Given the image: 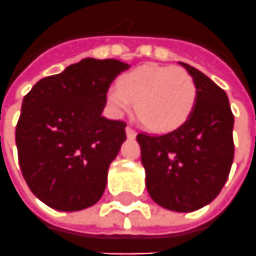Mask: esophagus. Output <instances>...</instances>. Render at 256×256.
Returning <instances> with one entry per match:
<instances>
[{
    "mask_svg": "<svg viewBox=\"0 0 256 256\" xmlns=\"http://www.w3.org/2000/svg\"><path fill=\"white\" fill-rule=\"evenodd\" d=\"M125 132H126V136H128L130 139L135 138V136H136V132H135V130H134L132 126H130V125L125 128Z\"/></svg>",
    "mask_w": 256,
    "mask_h": 256,
    "instance_id": "obj_1",
    "label": "esophagus"
}]
</instances>
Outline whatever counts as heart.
Returning <instances> with one entry per match:
<instances>
[{
  "label": "heart",
  "mask_w": 256,
  "mask_h": 256,
  "mask_svg": "<svg viewBox=\"0 0 256 256\" xmlns=\"http://www.w3.org/2000/svg\"><path fill=\"white\" fill-rule=\"evenodd\" d=\"M196 84L188 72L163 65H140L126 72L106 92L112 114L121 116L134 107L154 132H172L191 117L196 103Z\"/></svg>",
  "instance_id": "heart-1"
}]
</instances>
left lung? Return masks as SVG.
Here are the masks:
<instances>
[{
	"label": "left lung",
	"mask_w": 256,
	"mask_h": 256,
	"mask_svg": "<svg viewBox=\"0 0 256 256\" xmlns=\"http://www.w3.org/2000/svg\"><path fill=\"white\" fill-rule=\"evenodd\" d=\"M178 64L198 90L191 117L163 135L140 132L136 140L150 198L172 212H194L210 204L227 181L234 158V116L220 86L191 65Z\"/></svg>",
	"instance_id": "obj_1"
}]
</instances>
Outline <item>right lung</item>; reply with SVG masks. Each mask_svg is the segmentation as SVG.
<instances>
[{"instance_id":"obj_1","label":"right lung","mask_w":256,"mask_h":256,"mask_svg":"<svg viewBox=\"0 0 256 256\" xmlns=\"http://www.w3.org/2000/svg\"><path fill=\"white\" fill-rule=\"evenodd\" d=\"M128 68L118 60L84 58L40 79L24 96L15 134L19 166L47 206L76 212L102 198L126 139L124 121L102 116L106 92Z\"/></svg>"}]
</instances>
